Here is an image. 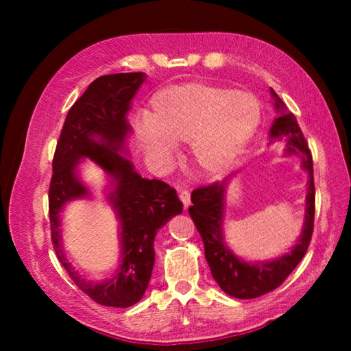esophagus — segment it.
<instances>
[{"mask_svg": "<svg viewBox=\"0 0 351 351\" xmlns=\"http://www.w3.org/2000/svg\"><path fill=\"white\" fill-rule=\"evenodd\" d=\"M180 199L182 201L184 209H189V206H190V192H189V190H186V189L181 190V192H180Z\"/></svg>", "mask_w": 351, "mask_h": 351, "instance_id": "esophagus-1", "label": "esophagus"}]
</instances>
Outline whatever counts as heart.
<instances>
[{
	"label": "heart",
	"mask_w": 351,
	"mask_h": 351,
	"mask_svg": "<svg viewBox=\"0 0 351 351\" xmlns=\"http://www.w3.org/2000/svg\"><path fill=\"white\" fill-rule=\"evenodd\" d=\"M261 121L260 100L252 93L209 82L162 88L152 99L148 116L136 122L142 152L165 165L178 142H189L190 161L207 176H221L245 152Z\"/></svg>",
	"instance_id": "obj_1"
}]
</instances>
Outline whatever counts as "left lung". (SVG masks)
I'll return each instance as SVG.
<instances>
[{"mask_svg":"<svg viewBox=\"0 0 351 351\" xmlns=\"http://www.w3.org/2000/svg\"><path fill=\"white\" fill-rule=\"evenodd\" d=\"M277 117L269 128V142H283L285 156H299L302 170L306 171V197L302 232L295 245L288 252L271 260H246L237 255L228 246L224 237L226 217V190L228 182L237 171L221 182H213L207 187H199L192 192V206L189 213L204 243L206 260L209 263L212 277L226 294L237 299H255L276 289L285 282L293 269L304 258L313 235L314 221V178L313 158L306 141L302 134L295 116L289 112L287 105L271 88Z\"/></svg>","mask_w":351,"mask_h":351,"instance_id":"1","label":"left lung"}]
</instances>
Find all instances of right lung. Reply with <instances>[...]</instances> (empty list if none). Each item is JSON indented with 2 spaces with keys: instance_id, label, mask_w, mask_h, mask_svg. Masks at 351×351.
Here are the masks:
<instances>
[{
  "instance_id": "right-lung-1",
  "label": "right lung",
  "mask_w": 351,
  "mask_h": 351,
  "mask_svg": "<svg viewBox=\"0 0 351 351\" xmlns=\"http://www.w3.org/2000/svg\"><path fill=\"white\" fill-rule=\"evenodd\" d=\"M145 79V73H122L94 80L71 106L52 162L49 218L54 251L77 287L105 306L127 308L142 299L154 266V237L170 218L182 212L175 189L142 178L128 158L133 128L127 114ZM86 158L107 175L106 199L119 221L121 263L105 281L82 276L62 249L61 212L71 200L90 196L78 170Z\"/></svg>"
}]
</instances>
